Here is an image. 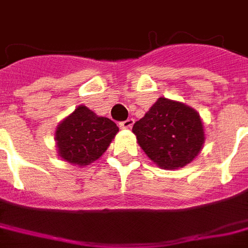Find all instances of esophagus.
I'll list each match as a JSON object with an SVG mask.
<instances>
[{
    "instance_id": "obj_1",
    "label": "esophagus",
    "mask_w": 248,
    "mask_h": 248,
    "mask_svg": "<svg viewBox=\"0 0 248 248\" xmlns=\"http://www.w3.org/2000/svg\"><path fill=\"white\" fill-rule=\"evenodd\" d=\"M132 124H134V120H132V118H127L126 121H122V122H120V127L121 128H131Z\"/></svg>"
}]
</instances>
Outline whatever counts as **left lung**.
<instances>
[{"instance_id":"left-lung-1","label":"left lung","mask_w":248,"mask_h":248,"mask_svg":"<svg viewBox=\"0 0 248 248\" xmlns=\"http://www.w3.org/2000/svg\"><path fill=\"white\" fill-rule=\"evenodd\" d=\"M132 132L148 157L166 170L192 162L204 141L200 114L188 105L166 97H159L135 122Z\"/></svg>"}]
</instances>
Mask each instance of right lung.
I'll list each match as a JSON object with an SVG mask.
<instances>
[{
  "label": "right lung",
  "instance_id": "right-lung-1",
  "mask_svg": "<svg viewBox=\"0 0 248 248\" xmlns=\"http://www.w3.org/2000/svg\"><path fill=\"white\" fill-rule=\"evenodd\" d=\"M117 132L113 121L79 105L58 126L55 140L59 155L73 165H89L108 149Z\"/></svg>",
  "mask_w": 248,
  "mask_h": 248
}]
</instances>
